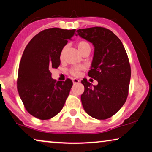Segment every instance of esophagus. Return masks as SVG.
<instances>
[{"label":"esophagus","instance_id":"1","mask_svg":"<svg viewBox=\"0 0 152 152\" xmlns=\"http://www.w3.org/2000/svg\"><path fill=\"white\" fill-rule=\"evenodd\" d=\"M72 81H73L74 84H77V83H80V80H78V79H77V78H74L73 80H72Z\"/></svg>","mask_w":152,"mask_h":152}]
</instances>
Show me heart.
<instances>
[{"label":"heart","instance_id":"heart-1","mask_svg":"<svg viewBox=\"0 0 152 152\" xmlns=\"http://www.w3.org/2000/svg\"><path fill=\"white\" fill-rule=\"evenodd\" d=\"M90 46L89 44H88L87 42H84V41H81V42H78V44H77V47H78V50L80 52V53L82 54L83 52L86 49V48ZM65 50H66V46H65L64 48H63L60 54V58L61 59H63V56H64V54L65 52ZM85 67L83 65H76V66L72 67L69 69V72L72 75H73L74 76H76L78 77L80 75L81 71L83 69H85Z\"/></svg>","mask_w":152,"mask_h":152}]
</instances>
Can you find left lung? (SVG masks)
<instances>
[{
  "instance_id": "1",
  "label": "left lung",
  "mask_w": 152,
  "mask_h": 152,
  "mask_svg": "<svg viewBox=\"0 0 152 152\" xmlns=\"http://www.w3.org/2000/svg\"><path fill=\"white\" fill-rule=\"evenodd\" d=\"M92 43L94 54L88 76L98 80L92 87L85 79L81 101L85 112L97 119L110 118L119 110L128 95L131 69L122 42L103 27L78 29L77 35Z\"/></svg>"
}]
</instances>
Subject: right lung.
<instances>
[{"instance_id": "right-lung-1", "label": "right lung", "mask_w": 152, "mask_h": 152, "mask_svg": "<svg viewBox=\"0 0 152 152\" xmlns=\"http://www.w3.org/2000/svg\"><path fill=\"white\" fill-rule=\"evenodd\" d=\"M75 34L76 29L48 28L37 34L24 49L17 88L26 110L36 118L55 116L69 96L72 81H56L52 78L50 69L59 66L61 52Z\"/></svg>"}]
</instances>
